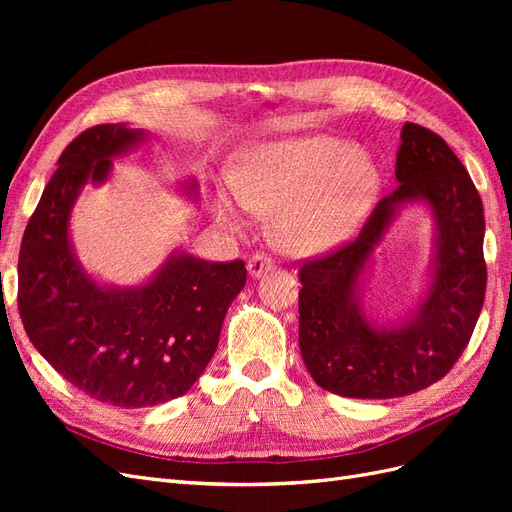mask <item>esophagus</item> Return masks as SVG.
I'll list each match as a JSON object with an SVG mask.
<instances>
[{
	"label": "esophagus",
	"instance_id": "34e87169",
	"mask_svg": "<svg viewBox=\"0 0 512 512\" xmlns=\"http://www.w3.org/2000/svg\"><path fill=\"white\" fill-rule=\"evenodd\" d=\"M273 267H275L273 258L269 254H262V252L254 254L250 260H247V271H250L252 277H260L262 273L271 271Z\"/></svg>",
	"mask_w": 512,
	"mask_h": 512
}]
</instances>
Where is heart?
Returning a JSON list of instances; mask_svg holds the SVG:
<instances>
[{"label": "heart", "instance_id": "obj_1", "mask_svg": "<svg viewBox=\"0 0 512 512\" xmlns=\"http://www.w3.org/2000/svg\"><path fill=\"white\" fill-rule=\"evenodd\" d=\"M378 175L356 145L331 136H303L262 145L232 177L237 203L273 215L275 239L290 252H318L348 235L376 192ZM218 213L230 226L241 218L222 196Z\"/></svg>", "mask_w": 512, "mask_h": 512}]
</instances>
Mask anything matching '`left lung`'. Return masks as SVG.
Returning <instances> with one entry per match:
<instances>
[{"label": "left lung", "instance_id": "1", "mask_svg": "<svg viewBox=\"0 0 512 512\" xmlns=\"http://www.w3.org/2000/svg\"><path fill=\"white\" fill-rule=\"evenodd\" d=\"M391 196L369 213L359 237L299 269V346L324 391L356 399L427 389L466 350L487 288L485 215L466 166L442 136L418 123L401 130ZM425 199L439 222V258L428 299L410 323L374 330L353 299L355 280L399 204Z\"/></svg>", "mask_w": 512, "mask_h": 512}]
</instances>
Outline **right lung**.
Segmentation results:
<instances>
[{"label":"right lung","mask_w":512,"mask_h":512,"mask_svg":"<svg viewBox=\"0 0 512 512\" xmlns=\"http://www.w3.org/2000/svg\"><path fill=\"white\" fill-rule=\"evenodd\" d=\"M141 138L123 123L76 136L61 151L19 252L17 299L27 337L76 389L121 408L156 406L190 391L247 280L243 260L181 254L149 284L115 290L76 265L68 239L76 196L87 179H106L111 158Z\"/></svg>","instance_id":"add662e5"}]
</instances>
